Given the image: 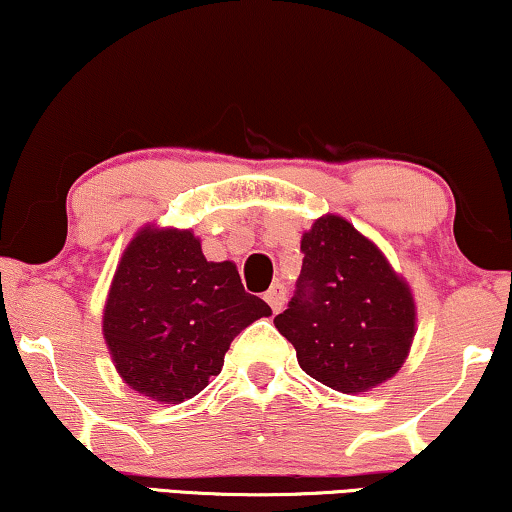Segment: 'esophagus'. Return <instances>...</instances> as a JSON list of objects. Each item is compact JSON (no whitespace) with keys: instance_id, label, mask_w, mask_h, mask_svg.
I'll use <instances>...</instances> for the list:
<instances>
[{"instance_id":"34e87169","label":"esophagus","mask_w":512,"mask_h":512,"mask_svg":"<svg viewBox=\"0 0 512 512\" xmlns=\"http://www.w3.org/2000/svg\"><path fill=\"white\" fill-rule=\"evenodd\" d=\"M265 300H268V305L272 307V312H282V307L286 303V286L275 282L265 293Z\"/></svg>"}]
</instances>
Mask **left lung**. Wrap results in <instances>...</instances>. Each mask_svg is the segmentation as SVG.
<instances>
[{
    "instance_id": "8db88e82",
    "label": "left lung",
    "mask_w": 512,
    "mask_h": 512,
    "mask_svg": "<svg viewBox=\"0 0 512 512\" xmlns=\"http://www.w3.org/2000/svg\"><path fill=\"white\" fill-rule=\"evenodd\" d=\"M296 296L275 317L300 368L342 394H361L394 377L417 333L410 284L352 223L324 214L300 240Z\"/></svg>"
}]
</instances>
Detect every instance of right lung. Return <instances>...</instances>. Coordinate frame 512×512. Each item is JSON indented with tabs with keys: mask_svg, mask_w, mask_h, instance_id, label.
I'll list each match as a JSON object with an SVG mask.
<instances>
[{
	"mask_svg": "<svg viewBox=\"0 0 512 512\" xmlns=\"http://www.w3.org/2000/svg\"><path fill=\"white\" fill-rule=\"evenodd\" d=\"M270 314L233 261H207L193 230L146 223L116 265L102 335L130 389L184 403L221 373L235 335Z\"/></svg>",
	"mask_w": 512,
	"mask_h": 512,
	"instance_id": "add662e5",
	"label": "right lung"
}]
</instances>
